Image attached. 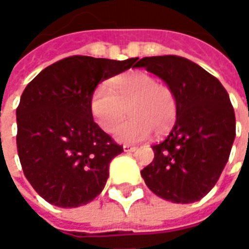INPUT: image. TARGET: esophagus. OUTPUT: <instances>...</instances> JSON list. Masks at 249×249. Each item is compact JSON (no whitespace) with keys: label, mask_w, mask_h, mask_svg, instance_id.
Returning <instances> with one entry per match:
<instances>
[{"label":"esophagus","mask_w":249,"mask_h":249,"mask_svg":"<svg viewBox=\"0 0 249 249\" xmlns=\"http://www.w3.org/2000/svg\"><path fill=\"white\" fill-rule=\"evenodd\" d=\"M137 148L132 145H124V152H135Z\"/></svg>","instance_id":"obj_1"}]
</instances>
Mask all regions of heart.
Instances as JSON below:
<instances>
[{
	"mask_svg": "<svg viewBox=\"0 0 249 249\" xmlns=\"http://www.w3.org/2000/svg\"><path fill=\"white\" fill-rule=\"evenodd\" d=\"M90 110L105 132H113L126 113L131 119L114 131L123 144L145 141L152 132L162 135L176 121L178 103L167 84L142 71H133L112 78L109 88L100 85L92 93Z\"/></svg>",
	"mask_w": 249,
	"mask_h": 249,
	"instance_id": "obj_1",
	"label": "heart"
}]
</instances>
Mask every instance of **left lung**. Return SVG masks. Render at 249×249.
Listing matches in <instances>:
<instances>
[{
	"label": "left lung",
	"mask_w": 249,
	"mask_h": 249,
	"mask_svg": "<svg viewBox=\"0 0 249 249\" xmlns=\"http://www.w3.org/2000/svg\"><path fill=\"white\" fill-rule=\"evenodd\" d=\"M176 93L178 117L156 145L153 161L141 176L159 197L178 204L198 201L217 183L230 159L236 119L221 82L191 60L155 56L135 60Z\"/></svg>",
	"instance_id": "left-lung-1"
}]
</instances>
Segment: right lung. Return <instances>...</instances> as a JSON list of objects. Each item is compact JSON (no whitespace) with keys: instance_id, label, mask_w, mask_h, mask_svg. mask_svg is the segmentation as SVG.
Masks as SVG:
<instances>
[{"instance_id":"obj_1","label":"right lung","mask_w":249,"mask_h":249,"mask_svg":"<svg viewBox=\"0 0 249 249\" xmlns=\"http://www.w3.org/2000/svg\"><path fill=\"white\" fill-rule=\"evenodd\" d=\"M133 62L66 57L25 88L16 112L17 152L25 178L48 203L74 208L104 189L109 164L124 149L94 123L90 97Z\"/></svg>"}]
</instances>
